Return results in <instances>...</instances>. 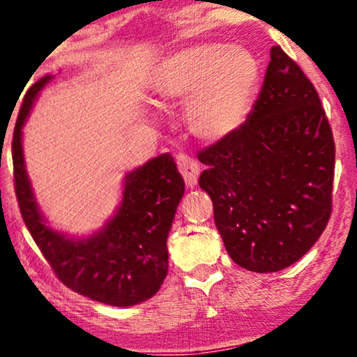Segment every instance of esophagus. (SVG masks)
<instances>
[{
    "label": "esophagus",
    "instance_id": "34e87169",
    "mask_svg": "<svg viewBox=\"0 0 357 357\" xmlns=\"http://www.w3.org/2000/svg\"><path fill=\"white\" fill-rule=\"evenodd\" d=\"M176 163H178V168L181 171L184 181H186L188 188H194L197 184L199 179V165L197 161L191 158V156L179 153L178 158H176Z\"/></svg>",
    "mask_w": 357,
    "mask_h": 357
}]
</instances>
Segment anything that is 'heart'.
Returning <instances> with one entry per match:
<instances>
[{
    "label": "heart",
    "instance_id": "1",
    "mask_svg": "<svg viewBox=\"0 0 357 357\" xmlns=\"http://www.w3.org/2000/svg\"><path fill=\"white\" fill-rule=\"evenodd\" d=\"M258 61L241 47L204 44L169 56L156 91L166 99L189 98L188 121L204 140H220L243 123L258 83Z\"/></svg>",
    "mask_w": 357,
    "mask_h": 357
}]
</instances>
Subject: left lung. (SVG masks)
<instances>
[{
    "label": "left lung",
    "mask_w": 357,
    "mask_h": 357,
    "mask_svg": "<svg viewBox=\"0 0 357 357\" xmlns=\"http://www.w3.org/2000/svg\"><path fill=\"white\" fill-rule=\"evenodd\" d=\"M199 186L213 204L227 253L275 273L320 238L333 211L335 140L310 79L279 45L248 119L199 151Z\"/></svg>",
    "instance_id": "obj_1"
}]
</instances>
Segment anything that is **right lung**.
Returning <instances> with one entry per match:
<instances>
[{"instance_id":"1","label":"right lung","mask_w":357,"mask_h":357,"mask_svg":"<svg viewBox=\"0 0 357 357\" xmlns=\"http://www.w3.org/2000/svg\"><path fill=\"white\" fill-rule=\"evenodd\" d=\"M50 78L47 75L27 89L13 132L14 191L22 220L61 284L107 305H135L153 297L168 273L166 238L184 179L173 156L163 153L127 174L121 207L102 231L68 240L47 227L24 168L21 129Z\"/></svg>"}]
</instances>
